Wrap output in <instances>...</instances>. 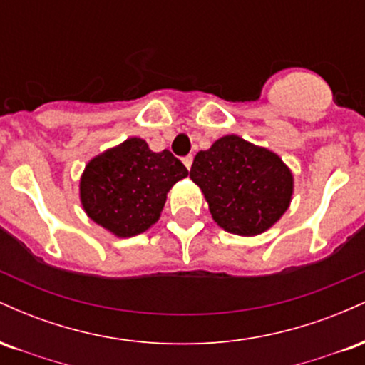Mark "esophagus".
Returning a JSON list of instances; mask_svg holds the SVG:
<instances>
[{
    "label": "esophagus",
    "instance_id": "obj_1",
    "mask_svg": "<svg viewBox=\"0 0 365 365\" xmlns=\"http://www.w3.org/2000/svg\"><path fill=\"white\" fill-rule=\"evenodd\" d=\"M192 163H194V156H192V154H188V156H185V158H183V165H185L188 170H190Z\"/></svg>",
    "mask_w": 365,
    "mask_h": 365
}]
</instances>
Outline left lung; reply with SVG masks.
Masks as SVG:
<instances>
[{"label": "left lung", "instance_id": "left-lung-1", "mask_svg": "<svg viewBox=\"0 0 365 365\" xmlns=\"http://www.w3.org/2000/svg\"><path fill=\"white\" fill-rule=\"evenodd\" d=\"M190 178L206 197L212 220L235 235L266 232L290 206L293 177L287 165L237 135L197 153Z\"/></svg>", "mask_w": 365, "mask_h": 365}]
</instances>
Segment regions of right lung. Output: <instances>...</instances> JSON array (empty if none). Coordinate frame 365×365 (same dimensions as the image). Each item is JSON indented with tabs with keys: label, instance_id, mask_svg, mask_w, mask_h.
I'll use <instances>...</instances> for the list:
<instances>
[{
	"label": "right lung",
	"instance_id": "add662e5",
	"mask_svg": "<svg viewBox=\"0 0 365 365\" xmlns=\"http://www.w3.org/2000/svg\"><path fill=\"white\" fill-rule=\"evenodd\" d=\"M187 175L168 149L153 153L132 137L89 161L81 180L82 206L116 237L139 235L159 220L166 194Z\"/></svg>",
	"mask_w": 365,
	"mask_h": 365
}]
</instances>
